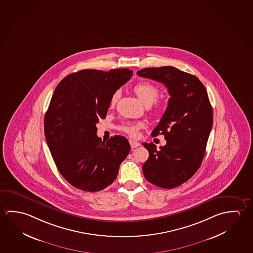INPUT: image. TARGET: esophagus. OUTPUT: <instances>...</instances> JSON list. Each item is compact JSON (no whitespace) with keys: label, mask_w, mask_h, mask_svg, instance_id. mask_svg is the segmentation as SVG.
Returning a JSON list of instances; mask_svg holds the SVG:
<instances>
[{"label":"esophagus","mask_w":253,"mask_h":253,"mask_svg":"<svg viewBox=\"0 0 253 253\" xmlns=\"http://www.w3.org/2000/svg\"><path fill=\"white\" fill-rule=\"evenodd\" d=\"M129 145L131 146V148H136L137 146H140V143H138L137 141L129 140Z\"/></svg>","instance_id":"esophagus-1"}]
</instances>
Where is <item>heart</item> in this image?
Masks as SVG:
<instances>
[{
	"label": "heart",
	"instance_id": "b5f03b06",
	"mask_svg": "<svg viewBox=\"0 0 253 253\" xmlns=\"http://www.w3.org/2000/svg\"><path fill=\"white\" fill-rule=\"evenodd\" d=\"M133 91L136 93V95L139 98V100L145 104L149 106L151 104L153 103V101L156 100L160 93V89L157 85L153 84L147 82V81H142L138 82L133 86ZM119 98V93L115 92L113 94L111 100H110V106L114 107L116 106V102ZM154 108L159 109L161 108V104L160 102L155 101L154 102ZM145 123L144 122H125L122 125L118 126V128L121 131L125 132L126 134L129 135L130 137H137L138 131L141 128L145 127Z\"/></svg>",
	"mask_w": 253,
	"mask_h": 253
}]
</instances>
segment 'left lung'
Segmentation results:
<instances>
[{
	"instance_id": "1",
	"label": "left lung",
	"mask_w": 253,
	"mask_h": 253,
	"mask_svg": "<svg viewBox=\"0 0 253 253\" xmlns=\"http://www.w3.org/2000/svg\"><path fill=\"white\" fill-rule=\"evenodd\" d=\"M137 75L165 84L169 93L166 111L152 132L164 135L166 145L157 150L153 143H143L149 158L142 169L148 182L172 189L187 182L202 163L212 126L211 103L201 81L174 67L146 68Z\"/></svg>"
}]
</instances>
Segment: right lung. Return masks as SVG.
Wrapping results in <instances>:
<instances>
[{"mask_svg":"<svg viewBox=\"0 0 253 253\" xmlns=\"http://www.w3.org/2000/svg\"><path fill=\"white\" fill-rule=\"evenodd\" d=\"M131 76L128 69L82 70L54 90L44 118L45 137L59 172L79 190L94 192L110 185L129 153L126 137L116 135L105 143L96 125Z\"/></svg>","mask_w":253,"mask_h":253,"instance_id":"add662e5","label":"right lung"}]
</instances>
